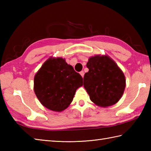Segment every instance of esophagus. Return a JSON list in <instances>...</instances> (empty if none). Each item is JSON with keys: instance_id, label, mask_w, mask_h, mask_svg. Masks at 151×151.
Wrapping results in <instances>:
<instances>
[{"instance_id": "obj_1", "label": "esophagus", "mask_w": 151, "mask_h": 151, "mask_svg": "<svg viewBox=\"0 0 151 151\" xmlns=\"http://www.w3.org/2000/svg\"><path fill=\"white\" fill-rule=\"evenodd\" d=\"M80 74H81V75L82 76V78L84 77V72L83 71V70H82V71L80 72Z\"/></svg>"}]
</instances>
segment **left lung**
<instances>
[{
    "label": "left lung",
    "instance_id": "obj_1",
    "mask_svg": "<svg viewBox=\"0 0 151 151\" xmlns=\"http://www.w3.org/2000/svg\"><path fill=\"white\" fill-rule=\"evenodd\" d=\"M89 71L84 77V87L90 100L98 106L106 108L120 100L126 86L123 72L107 55H95L87 63Z\"/></svg>",
    "mask_w": 151,
    "mask_h": 151
}]
</instances>
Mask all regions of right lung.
<instances>
[{"mask_svg": "<svg viewBox=\"0 0 151 151\" xmlns=\"http://www.w3.org/2000/svg\"><path fill=\"white\" fill-rule=\"evenodd\" d=\"M82 85L81 75L60 57L46 60L34 80V90L41 104L58 112L69 106L76 89Z\"/></svg>", "mask_w": 151, "mask_h": 151, "instance_id": "obj_1", "label": "right lung"}]
</instances>
